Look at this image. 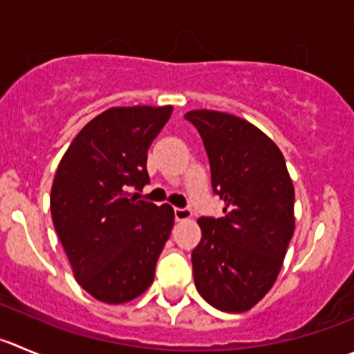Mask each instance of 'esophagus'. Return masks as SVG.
Masks as SVG:
<instances>
[{
    "mask_svg": "<svg viewBox=\"0 0 354 354\" xmlns=\"http://www.w3.org/2000/svg\"><path fill=\"white\" fill-rule=\"evenodd\" d=\"M174 214H175V221H179V222L189 221V218L193 217V214H191L189 208H175Z\"/></svg>",
    "mask_w": 354,
    "mask_h": 354,
    "instance_id": "esophagus-1",
    "label": "esophagus"
}]
</instances>
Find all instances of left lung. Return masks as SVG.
<instances>
[{
	"label": "left lung",
	"instance_id": "obj_1",
	"mask_svg": "<svg viewBox=\"0 0 354 354\" xmlns=\"http://www.w3.org/2000/svg\"><path fill=\"white\" fill-rule=\"evenodd\" d=\"M186 118L203 139L212 186L225 205L224 217L198 218L194 285L221 311H248L283 266L295 230L294 184L280 147L250 121L212 109Z\"/></svg>",
	"mask_w": 354,
	"mask_h": 354
}]
</instances>
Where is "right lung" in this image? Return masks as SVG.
I'll return each mask as SVG.
<instances>
[{
	"mask_svg": "<svg viewBox=\"0 0 354 354\" xmlns=\"http://www.w3.org/2000/svg\"><path fill=\"white\" fill-rule=\"evenodd\" d=\"M171 106L109 107L64 153L50 193L59 240L80 285L97 301L123 304L151 287L174 225V208L137 200L149 183L147 149Z\"/></svg>",
	"mask_w": 354,
	"mask_h": 354,
	"instance_id": "1",
	"label": "right lung"
}]
</instances>
